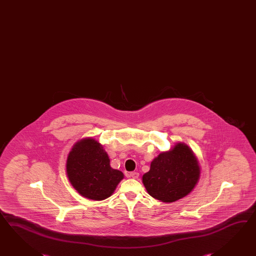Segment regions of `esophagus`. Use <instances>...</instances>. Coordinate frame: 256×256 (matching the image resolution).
Segmentation results:
<instances>
[{
  "label": "esophagus",
  "instance_id": "esophagus-1",
  "mask_svg": "<svg viewBox=\"0 0 256 256\" xmlns=\"http://www.w3.org/2000/svg\"><path fill=\"white\" fill-rule=\"evenodd\" d=\"M130 175V177L133 178H138V176H140V173L136 172H132Z\"/></svg>",
  "mask_w": 256,
  "mask_h": 256
}]
</instances>
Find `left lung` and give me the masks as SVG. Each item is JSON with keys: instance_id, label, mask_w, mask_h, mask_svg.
<instances>
[{"instance_id": "1", "label": "left lung", "mask_w": 256, "mask_h": 256, "mask_svg": "<svg viewBox=\"0 0 256 256\" xmlns=\"http://www.w3.org/2000/svg\"><path fill=\"white\" fill-rule=\"evenodd\" d=\"M200 167L187 145L178 143L170 152L160 153L142 177L148 193L164 202H173L192 190L200 178Z\"/></svg>"}]
</instances>
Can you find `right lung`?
I'll list each match as a JSON object with an SVG mask.
<instances>
[{"instance_id": "obj_1", "label": "right lung", "mask_w": 256, "mask_h": 256, "mask_svg": "<svg viewBox=\"0 0 256 256\" xmlns=\"http://www.w3.org/2000/svg\"><path fill=\"white\" fill-rule=\"evenodd\" d=\"M110 158L103 146L93 138L76 143L66 162L68 178L82 196L94 200L108 198L124 178L110 167Z\"/></svg>"}]
</instances>
